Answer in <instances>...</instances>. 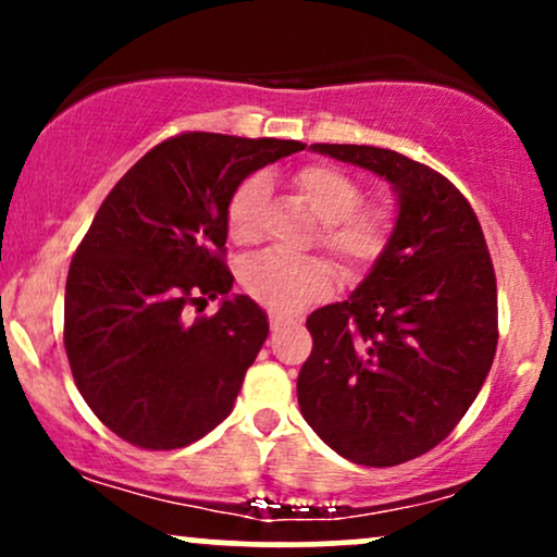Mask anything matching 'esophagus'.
<instances>
[{"instance_id": "obj_1", "label": "esophagus", "mask_w": 557, "mask_h": 557, "mask_svg": "<svg viewBox=\"0 0 557 557\" xmlns=\"http://www.w3.org/2000/svg\"><path fill=\"white\" fill-rule=\"evenodd\" d=\"M290 322H293V319H287V317H280V314H272V317H270V327H272L274 332H277V330H283L285 324H290Z\"/></svg>"}]
</instances>
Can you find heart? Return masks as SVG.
Here are the masks:
<instances>
[{
    "mask_svg": "<svg viewBox=\"0 0 557 557\" xmlns=\"http://www.w3.org/2000/svg\"><path fill=\"white\" fill-rule=\"evenodd\" d=\"M290 188L317 216L319 243L330 248L345 270L363 272L385 253L393 235V214L380 203H361V185L335 164H304L290 177ZM267 181L246 177L227 201V233L235 243L259 238V212ZM337 272L324 257H283L259 253L243 264L246 293L274 314H296L335 287Z\"/></svg>",
    "mask_w": 557,
    "mask_h": 557,
    "instance_id": "b5f03b06",
    "label": "heart"
}]
</instances>
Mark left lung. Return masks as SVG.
Instances as JSON below:
<instances>
[{
  "mask_svg": "<svg viewBox=\"0 0 557 557\" xmlns=\"http://www.w3.org/2000/svg\"><path fill=\"white\" fill-rule=\"evenodd\" d=\"M385 177L393 235L361 285L306 319L298 374L311 430L361 466H398L440 445L482 389L497 348V285L479 220L426 164L376 146L314 144Z\"/></svg>",
  "mask_w": 557,
  "mask_h": 557,
  "instance_id": "left-lung-1",
  "label": "left lung"
}]
</instances>
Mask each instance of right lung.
<instances>
[{
  "label": "right lung",
  "mask_w": 557,
  "mask_h": 557,
  "mask_svg": "<svg viewBox=\"0 0 557 557\" xmlns=\"http://www.w3.org/2000/svg\"><path fill=\"white\" fill-rule=\"evenodd\" d=\"M298 140L183 133L120 177L75 251L65 285V350L83 400L146 450H175L230 417L270 335L248 296H230L227 201ZM222 297L214 318L182 319Z\"/></svg>",
  "instance_id": "1"
}]
</instances>
